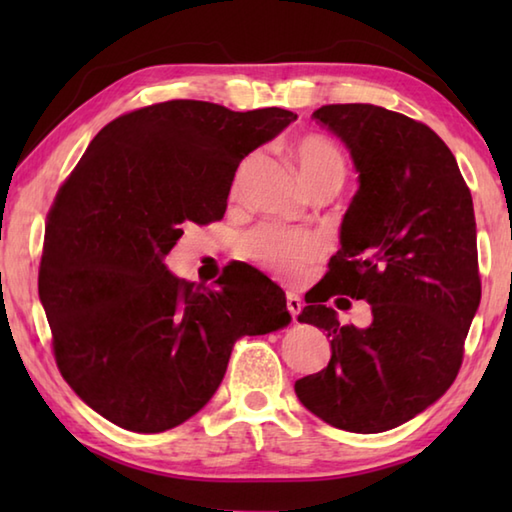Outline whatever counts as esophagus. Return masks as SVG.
Instances as JSON below:
<instances>
[{
	"label": "esophagus",
	"instance_id": "1",
	"mask_svg": "<svg viewBox=\"0 0 512 512\" xmlns=\"http://www.w3.org/2000/svg\"><path fill=\"white\" fill-rule=\"evenodd\" d=\"M286 308L290 312L292 321H297L299 312H301V299L297 295H292V292H288V295H286Z\"/></svg>",
	"mask_w": 512,
	"mask_h": 512
}]
</instances>
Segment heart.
<instances>
[{"label": "heart", "instance_id": "b5f03b06", "mask_svg": "<svg viewBox=\"0 0 512 512\" xmlns=\"http://www.w3.org/2000/svg\"><path fill=\"white\" fill-rule=\"evenodd\" d=\"M292 154L301 178L310 191L319 187H339L345 178V160L332 140L310 134L299 138ZM244 171V169H242ZM242 171L235 180V187ZM246 255L268 273L284 281H299L323 255V239L306 231H288L281 226H262L246 239Z\"/></svg>", "mask_w": 512, "mask_h": 512}]
</instances>
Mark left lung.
<instances>
[{
  "label": "left lung",
  "mask_w": 512,
  "mask_h": 512,
  "mask_svg": "<svg viewBox=\"0 0 512 512\" xmlns=\"http://www.w3.org/2000/svg\"><path fill=\"white\" fill-rule=\"evenodd\" d=\"M350 149L358 191L341 248L299 321L330 336L325 369L295 383L301 405L336 429L380 433L418 416L458 376L480 306L471 191L444 140L369 103L312 114ZM373 306L367 329L341 326L324 301Z\"/></svg>",
  "instance_id": "8db88e82"
}]
</instances>
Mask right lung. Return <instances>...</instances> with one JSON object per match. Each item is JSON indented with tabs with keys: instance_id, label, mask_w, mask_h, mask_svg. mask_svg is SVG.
<instances>
[{
	"instance_id": "right-lung-1",
	"label": "right lung",
	"mask_w": 512,
	"mask_h": 512,
	"mask_svg": "<svg viewBox=\"0 0 512 512\" xmlns=\"http://www.w3.org/2000/svg\"><path fill=\"white\" fill-rule=\"evenodd\" d=\"M297 114L167 101L94 136L48 213L39 297L59 372L103 418L160 433L220 387L239 336L286 328V295L253 266L204 288L165 257L182 224L222 220L235 171Z\"/></svg>"
}]
</instances>
